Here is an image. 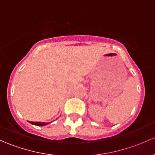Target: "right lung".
<instances>
[{"label": "right lung", "instance_id": "obj_1", "mask_svg": "<svg viewBox=\"0 0 155 155\" xmlns=\"http://www.w3.org/2000/svg\"><path fill=\"white\" fill-rule=\"evenodd\" d=\"M28 122L30 123H31V124L37 125V126H44V125H47L50 124V123H53V121L49 122V123H45V122H31V121H28Z\"/></svg>", "mask_w": 155, "mask_h": 155}]
</instances>
